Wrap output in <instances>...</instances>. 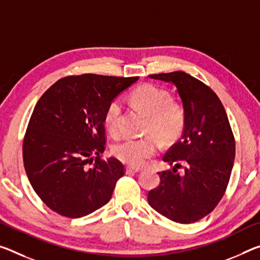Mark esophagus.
<instances>
[{
    "label": "esophagus",
    "instance_id": "obj_1",
    "mask_svg": "<svg viewBox=\"0 0 260 260\" xmlns=\"http://www.w3.org/2000/svg\"><path fill=\"white\" fill-rule=\"evenodd\" d=\"M140 171H141V169H139V168H132V167L126 168L127 174H137V172H140Z\"/></svg>",
    "mask_w": 260,
    "mask_h": 260
}]
</instances>
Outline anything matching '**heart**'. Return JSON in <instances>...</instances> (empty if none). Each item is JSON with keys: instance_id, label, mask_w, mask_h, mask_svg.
I'll use <instances>...</instances> for the list:
<instances>
[{"instance_id": "b5f03b06", "label": "heart", "mask_w": 260, "mask_h": 260, "mask_svg": "<svg viewBox=\"0 0 260 260\" xmlns=\"http://www.w3.org/2000/svg\"><path fill=\"white\" fill-rule=\"evenodd\" d=\"M133 104L148 115L146 133L143 138H127L115 143L113 155L131 167H142L159 149L158 137L163 142L174 141L184 127V111L174 102H169L168 94L154 85L139 86L131 96ZM121 103L118 98L111 101L104 113V125L111 135L120 134ZM154 135L152 136V134Z\"/></svg>"}]
</instances>
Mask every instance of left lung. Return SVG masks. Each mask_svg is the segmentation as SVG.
<instances>
[{"mask_svg": "<svg viewBox=\"0 0 260 260\" xmlns=\"http://www.w3.org/2000/svg\"><path fill=\"white\" fill-rule=\"evenodd\" d=\"M149 77L176 86L184 129L163 156L172 170L158 172L159 185L148 193V203L169 220L193 223L213 212L224 196L235 158L232 127L216 93L196 77L184 72Z\"/></svg>", "mask_w": 260, "mask_h": 260, "instance_id": "obj_1", "label": "left lung"}]
</instances>
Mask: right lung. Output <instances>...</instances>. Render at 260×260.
I'll return each instance as SVG.
<instances>
[{"mask_svg": "<svg viewBox=\"0 0 260 260\" xmlns=\"http://www.w3.org/2000/svg\"><path fill=\"white\" fill-rule=\"evenodd\" d=\"M138 78L67 76L40 97L24 137L23 160L35 192L52 211L77 219L110 201L125 167L114 157H101L104 113Z\"/></svg>", "mask_w": 260, "mask_h": 260, "instance_id": "right-lung-1", "label": "right lung"}]
</instances>
